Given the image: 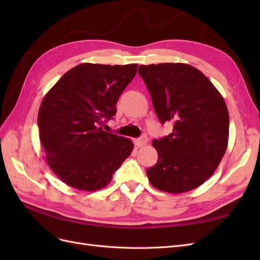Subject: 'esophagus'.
<instances>
[{"instance_id": "obj_1", "label": "esophagus", "mask_w": 260, "mask_h": 260, "mask_svg": "<svg viewBox=\"0 0 260 260\" xmlns=\"http://www.w3.org/2000/svg\"><path fill=\"white\" fill-rule=\"evenodd\" d=\"M147 141H148L147 137L146 136H142V137L139 138V139H136L135 141H133V142H135V145L137 147H142V146H144L147 143Z\"/></svg>"}]
</instances>
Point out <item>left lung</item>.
Segmentation results:
<instances>
[{"label":"left lung","mask_w":260,"mask_h":260,"mask_svg":"<svg viewBox=\"0 0 260 260\" xmlns=\"http://www.w3.org/2000/svg\"><path fill=\"white\" fill-rule=\"evenodd\" d=\"M139 75L161 123H174L167 137L153 141L158 160L146 170L151 184L183 193L208 180L229 140V113L221 94L198 68L182 62L141 65Z\"/></svg>","instance_id":"left-lung-1"}]
</instances>
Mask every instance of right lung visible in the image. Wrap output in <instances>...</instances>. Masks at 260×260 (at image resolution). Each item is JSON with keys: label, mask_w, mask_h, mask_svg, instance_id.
I'll use <instances>...</instances> for the list:
<instances>
[{"label": "right lung", "mask_w": 260, "mask_h": 260, "mask_svg": "<svg viewBox=\"0 0 260 260\" xmlns=\"http://www.w3.org/2000/svg\"><path fill=\"white\" fill-rule=\"evenodd\" d=\"M138 64L84 62L70 70L44 96L38 115L46 161L62 182L96 191L111 182L130 156V139L103 131L116 104L137 74Z\"/></svg>", "instance_id": "right-lung-1"}]
</instances>
